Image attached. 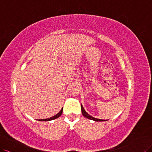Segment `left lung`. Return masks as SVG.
I'll use <instances>...</instances> for the list:
<instances>
[{
    "label": "left lung",
    "mask_w": 152,
    "mask_h": 152,
    "mask_svg": "<svg viewBox=\"0 0 152 152\" xmlns=\"http://www.w3.org/2000/svg\"><path fill=\"white\" fill-rule=\"evenodd\" d=\"M81 111H82V113H83V115H84L85 117H86V118H87V119H91V120H94V121H104V120H102V119H96V118H94V117H92V116L90 115H89V114L86 112V111H85V110L84 109V108H83V106L82 104H81Z\"/></svg>",
    "instance_id": "obj_1"
}]
</instances>
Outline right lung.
I'll list each match as a JSON object with an SVG mask.
<instances>
[{
	"mask_svg": "<svg viewBox=\"0 0 152 152\" xmlns=\"http://www.w3.org/2000/svg\"><path fill=\"white\" fill-rule=\"evenodd\" d=\"M62 113V109L57 114L53 116V117H51L50 118H48V119H39V121H51V120H53V119H57V118L59 117L61 115V114Z\"/></svg>",
	"mask_w": 152,
	"mask_h": 152,
	"instance_id": "add662e5",
	"label": "right lung"
}]
</instances>
